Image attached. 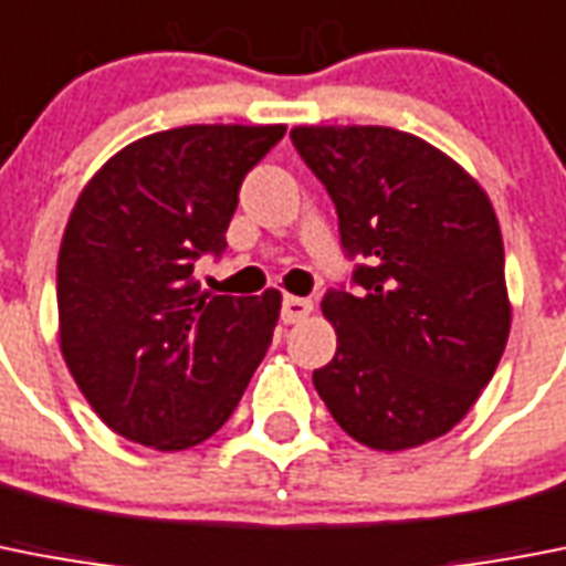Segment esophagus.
I'll return each instance as SVG.
<instances>
[{
  "mask_svg": "<svg viewBox=\"0 0 566 566\" xmlns=\"http://www.w3.org/2000/svg\"><path fill=\"white\" fill-rule=\"evenodd\" d=\"M311 311H313L311 298L284 296V302H282V322H284V325H293V322H302Z\"/></svg>",
  "mask_w": 566,
  "mask_h": 566,
  "instance_id": "esophagus-1",
  "label": "esophagus"
}]
</instances>
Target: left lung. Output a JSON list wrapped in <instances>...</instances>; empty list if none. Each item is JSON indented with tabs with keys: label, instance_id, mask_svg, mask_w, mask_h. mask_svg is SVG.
Here are the masks:
<instances>
[{
	"label": "left lung",
	"instance_id": "left-lung-1",
	"mask_svg": "<svg viewBox=\"0 0 566 566\" xmlns=\"http://www.w3.org/2000/svg\"><path fill=\"white\" fill-rule=\"evenodd\" d=\"M325 184L342 250L359 264L322 311L336 354L313 386L342 429L379 452L452 431L495 374L510 336L503 239L478 180L388 126H296Z\"/></svg>",
	"mask_w": 566,
	"mask_h": 566
}]
</instances>
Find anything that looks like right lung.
Wrapping results in <instances>:
<instances>
[{"label":"right lung","instance_id":"right-lung-1","mask_svg":"<svg viewBox=\"0 0 566 566\" xmlns=\"http://www.w3.org/2000/svg\"><path fill=\"white\" fill-rule=\"evenodd\" d=\"M284 126H180L120 149L80 192L56 261L60 348L108 429L160 452L216 434L273 342L282 293L212 296L247 172Z\"/></svg>","mask_w":566,"mask_h":566}]
</instances>
